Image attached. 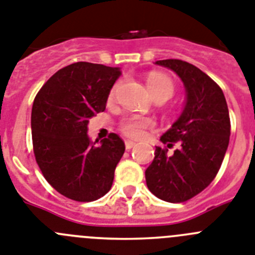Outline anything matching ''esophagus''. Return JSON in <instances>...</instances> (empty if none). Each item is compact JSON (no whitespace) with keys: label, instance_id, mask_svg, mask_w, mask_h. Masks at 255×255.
<instances>
[{"label":"esophagus","instance_id":"34e87169","mask_svg":"<svg viewBox=\"0 0 255 255\" xmlns=\"http://www.w3.org/2000/svg\"><path fill=\"white\" fill-rule=\"evenodd\" d=\"M134 146H136V143H134V142H132V141H126V150L129 151L130 148H133V147H134Z\"/></svg>","mask_w":255,"mask_h":255}]
</instances>
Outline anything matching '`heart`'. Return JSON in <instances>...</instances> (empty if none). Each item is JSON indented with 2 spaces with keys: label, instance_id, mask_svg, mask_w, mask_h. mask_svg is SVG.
I'll return each mask as SVG.
<instances>
[{
  "label": "heart",
  "instance_id": "b5f03b06",
  "mask_svg": "<svg viewBox=\"0 0 255 255\" xmlns=\"http://www.w3.org/2000/svg\"><path fill=\"white\" fill-rule=\"evenodd\" d=\"M146 85L152 95V98H161V99L169 100L174 94V84L171 81L170 77H167L166 75H162L159 72H153L148 75L147 80H146ZM117 90V86H114L113 90L111 91V99L114 96ZM151 125L150 121L139 117H130V118L123 121L122 128L123 132L127 134L128 137H133V138H139L143 136L144 128H147Z\"/></svg>",
  "mask_w": 255,
  "mask_h": 255
}]
</instances>
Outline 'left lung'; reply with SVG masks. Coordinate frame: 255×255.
<instances>
[{"mask_svg":"<svg viewBox=\"0 0 255 255\" xmlns=\"http://www.w3.org/2000/svg\"><path fill=\"white\" fill-rule=\"evenodd\" d=\"M155 65L174 71L185 89L182 113L160 137L166 155L156 146L155 157L144 171L150 192L162 201L179 203L201 193L219 173L230 139V117L219 85L203 71L180 59H162Z\"/></svg>","mask_w":255,"mask_h":255,"instance_id":"8db88e82","label":"left lung"}]
</instances>
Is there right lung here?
Instances as JSON below:
<instances>
[{"label":"right lung","instance_id":"add662e5","mask_svg":"<svg viewBox=\"0 0 255 255\" xmlns=\"http://www.w3.org/2000/svg\"><path fill=\"white\" fill-rule=\"evenodd\" d=\"M122 71L76 62L44 84L31 109L34 155L43 175L62 196L91 202L111 190L125 142L112 133L93 142L89 121L105 111L108 96Z\"/></svg>","mask_w":255,"mask_h":255}]
</instances>
